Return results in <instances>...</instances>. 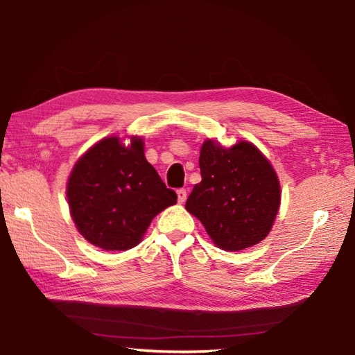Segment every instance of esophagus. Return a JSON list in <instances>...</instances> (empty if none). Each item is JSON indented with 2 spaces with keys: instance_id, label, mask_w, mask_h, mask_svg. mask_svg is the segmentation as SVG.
<instances>
[{
  "instance_id": "1",
  "label": "esophagus",
  "mask_w": 355,
  "mask_h": 355,
  "mask_svg": "<svg viewBox=\"0 0 355 355\" xmlns=\"http://www.w3.org/2000/svg\"><path fill=\"white\" fill-rule=\"evenodd\" d=\"M177 195H178V202H184V201H186V198H187L186 189H178V191H177Z\"/></svg>"
}]
</instances>
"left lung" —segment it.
<instances>
[{
  "label": "left lung",
  "mask_w": 355,
  "mask_h": 355,
  "mask_svg": "<svg viewBox=\"0 0 355 355\" xmlns=\"http://www.w3.org/2000/svg\"><path fill=\"white\" fill-rule=\"evenodd\" d=\"M201 182L186 209L223 250H244L268 235L281 202L276 172L259 149L239 141L224 149L206 140L200 153Z\"/></svg>",
  "instance_id": "obj_1"
}]
</instances>
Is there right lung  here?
I'll use <instances>...</instances> for the list:
<instances>
[{
    "instance_id": "1",
    "label": "right lung",
    "mask_w": 355,
    "mask_h": 355,
    "mask_svg": "<svg viewBox=\"0 0 355 355\" xmlns=\"http://www.w3.org/2000/svg\"><path fill=\"white\" fill-rule=\"evenodd\" d=\"M70 212L80 235L103 250L140 243L153 218L177 202L143 154V140L120 145L103 139L74 166L67 186Z\"/></svg>"
}]
</instances>
